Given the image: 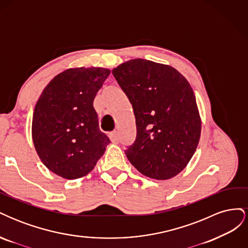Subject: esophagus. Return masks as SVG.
Wrapping results in <instances>:
<instances>
[{
  "label": "esophagus",
  "instance_id": "34e87169",
  "mask_svg": "<svg viewBox=\"0 0 248 248\" xmlns=\"http://www.w3.org/2000/svg\"><path fill=\"white\" fill-rule=\"evenodd\" d=\"M109 139L112 142H118L119 140V136H118V132L114 131V132H110L109 133Z\"/></svg>",
  "mask_w": 248,
  "mask_h": 248
}]
</instances>
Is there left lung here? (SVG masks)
Instances as JSON below:
<instances>
[{
	"label": "left lung",
	"mask_w": 248,
	"mask_h": 248,
	"mask_svg": "<svg viewBox=\"0 0 248 248\" xmlns=\"http://www.w3.org/2000/svg\"><path fill=\"white\" fill-rule=\"evenodd\" d=\"M132 104L137 140L125 151L142 175L169 180L188 164L200 141L202 121L187 79L172 67L133 59L112 69Z\"/></svg>",
	"instance_id": "8db88e82"
}]
</instances>
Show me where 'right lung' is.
Segmentation results:
<instances>
[{
    "mask_svg": "<svg viewBox=\"0 0 248 248\" xmlns=\"http://www.w3.org/2000/svg\"><path fill=\"white\" fill-rule=\"evenodd\" d=\"M110 70L78 67L59 73L37 101L32 138L50 171L73 180L88 175L104 154L109 139L99 129L93 101Z\"/></svg>",
    "mask_w": 248,
    "mask_h": 248,
    "instance_id": "right-lung-1",
    "label": "right lung"
}]
</instances>
